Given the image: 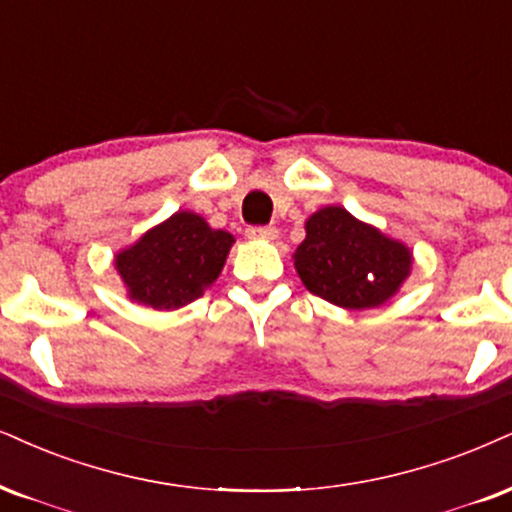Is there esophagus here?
<instances>
[{"instance_id": "obj_1", "label": "esophagus", "mask_w": 512, "mask_h": 512, "mask_svg": "<svg viewBox=\"0 0 512 512\" xmlns=\"http://www.w3.org/2000/svg\"><path fill=\"white\" fill-rule=\"evenodd\" d=\"M246 237H251V239H275L277 230L273 225H254V227H246Z\"/></svg>"}]
</instances>
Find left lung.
Returning a JSON list of instances; mask_svg holds the SVG:
<instances>
[{
	"label": "left lung",
	"mask_w": 512,
	"mask_h": 512,
	"mask_svg": "<svg viewBox=\"0 0 512 512\" xmlns=\"http://www.w3.org/2000/svg\"><path fill=\"white\" fill-rule=\"evenodd\" d=\"M410 251L361 223L342 206H327L306 223L294 266L308 292L351 311L380 306L410 273Z\"/></svg>",
	"instance_id": "left-lung-1"
}]
</instances>
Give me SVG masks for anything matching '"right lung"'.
I'll return each instance as SVG.
<instances>
[{
    "instance_id": "right-lung-1",
    "label": "right lung",
    "mask_w": 512,
    "mask_h": 512,
    "mask_svg": "<svg viewBox=\"0 0 512 512\" xmlns=\"http://www.w3.org/2000/svg\"><path fill=\"white\" fill-rule=\"evenodd\" d=\"M232 242L230 232L213 230L197 213L180 211L121 251L116 268L130 299L173 311L199 299L216 282Z\"/></svg>"
}]
</instances>
